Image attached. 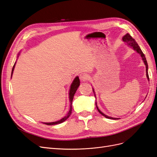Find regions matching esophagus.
Returning a JSON list of instances; mask_svg holds the SVG:
<instances>
[{"label":"esophagus","instance_id":"esophagus-1","mask_svg":"<svg viewBox=\"0 0 157 157\" xmlns=\"http://www.w3.org/2000/svg\"><path fill=\"white\" fill-rule=\"evenodd\" d=\"M79 78H80V80H81L82 82L86 81V80H88L89 79V75L87 73H81L79 76Z\"/></svg>","mask_w":157,"mask_h":157}]
</instances>
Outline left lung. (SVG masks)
I'll list each match as a JSON object with an SVG mask.
<instances>
[{
	"instance_id": "obj_1",
	"label": "left lung",
	"mask_w": 157,
	"mask_h": 157,
	"mask_svg": "<svg viewBox=\"0 0 157 157\" xmlns=\"http://www.w3.org/2000/svg\"><path fill=\"white\" fill-rule=\"evenodd\" d=\"M122 40L124 41V42H126V43H127L128 45H129V46H132V48H134V50H136V51L137 52V53L140 54V56H141V58H142V59H143L144 62V63H145V67H146V75H147V79H148V80H149V75H148V64H147V60H146V58H145V56L144 54L143 53V52L141 51V48H140L139 45L137 44V43L136 42V41L135 40V39H133V38L130 35V34H128V33H127V34H126L124 36L122 37ZM93 92H94V93L95 98H96V94H95V92H94V88H93ZM96 105L97 109H98V111H99V113H100V114H101V115H102L103 117H105L107 118H110V119H114V120H117V119H118V118H113V117H108V116L105 115L104 113H103L98 109V106H97L96 102Z\"/></svg>"
}]
</instances>
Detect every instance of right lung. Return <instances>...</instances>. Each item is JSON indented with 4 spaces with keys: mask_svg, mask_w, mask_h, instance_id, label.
Segmentation results:
<instances>
[{
    "mask_svg": "<svg viewBox=\"0 0 157 157\" xmlns=\"http://www.w3.org/2000/svg\"><path fill=\"white\" fill-rule=\"evenodd\" d=\"M15 65L16 63H14L13 68H12V76L13 74V71L14 69V67H15ZM80 85V80L78 77H76L74 79V80L73 81L72 84L71 85V88H70V90H69V101H70V109H69V113L67 114V115L65 117H64L63 118H61V120L56 121V122H44V124H47V125H55V124H60V123H62L63 122H64L65 121H66L67 118L69 117V116L71 115V113H72V102H73V97L74 95L77 91V90L78 89V86Z\"/></svg>",
    "mask_w": 157,
    "mask_h": 157,
    "instance_id": "obj_1",
    "label": "right lung"
}]
</instances>
